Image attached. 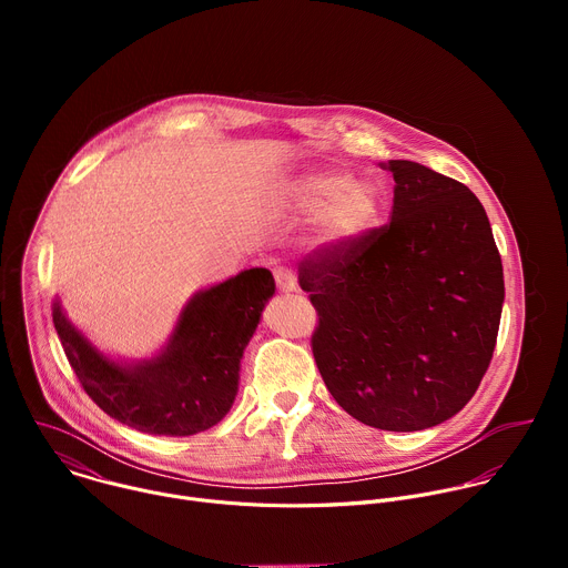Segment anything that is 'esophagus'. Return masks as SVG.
<instances>
[{"mask_svg": "<svg viewBox=\"0 0 568 568\" xmlns=\"http://www.w3.org/2000/svg\"><path fill=\"white\" fill-rule=\"evenodd\" d=\"M274 278H276V285L281 292H298V283H296V276L285 270V267H276L274 270Z\"/></svg>", "mask_w": 568, "mask_h": 568, "instance_id": "obj_1", "label": "esophagus"}]
</instances>
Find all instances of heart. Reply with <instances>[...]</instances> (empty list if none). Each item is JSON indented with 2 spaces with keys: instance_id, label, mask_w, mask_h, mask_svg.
Wrapping results in <instances>:
<instances>
[{
  "instance_id": "obj_1",
  "label": "heart",
  "mask_w": 568,
  "mask_h": 568,
  "mask_svg": "<svg viewBox=\"0 0 568 568\" xmlns=\"http://www.w3.org/2000/svg\"><path fill=\"white\" fill-rule=\"evenodd\" d=\"M285 204L296 215L314 217V245L342 250L368 235L386 211V193L371 180L348 173L314 171L285 184Z\"/></svg>"
}]
</instances>
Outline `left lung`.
<instances>
[{"label": "left lung", "instance_id": "8db88e82", "mask_svg": "<svg viewBox=\"0 0 568 568\" xmlns=\"http://www.w3.org/2000/svg\"><path fill=\"white\" fill-rule=\"evenodd\" d=\"M390 222L298 265L318 326L312 355L339 407L386 432H420L456 416L490 366L504 267L478 197L407 159Z\"/></svg>", "mask_w": 568, "mask_h": 568}]
</instances>
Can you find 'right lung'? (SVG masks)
<instances>
[{
	"label": "right lung",
	"mask_w": 568,
	"mask_h": 568,
	"mask_svg": "<svg viewBox=\"0 0 568 568\" xmlns=\"http://www.w3.org/2000/svg\"><path fill=\"white\" fill-rule=\"evenodd\" d=\"M276 285L254 267L197 292L161 355L123 366L101 355L53 303V326L85 393L114 420L152 436H193L217 425L237 393L242 351Z\"/></svg>",
	"instance_id": "add662e5"
}]
</instances>
